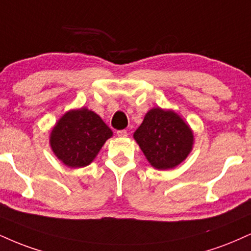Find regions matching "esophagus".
<instances>
[{"instance_id":"obj_1","label":"esophagus","mask_w":251,"mask_h":251,"mask_svg":"<svg viewBox=\"0 0 251 251\" xmlns=\"http://www.w3.org/2000/svg\"><path fill=\"white\" fill-rule=\"evenodd\" d=\"M117 135L118 137H120V138H125V137H127V131H126V129H119V131H117Z\"/></svg>"}]
</instances>
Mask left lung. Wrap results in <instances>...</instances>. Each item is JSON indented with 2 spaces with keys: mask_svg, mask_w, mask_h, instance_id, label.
<instances>
[{
  "mask_svg": "<svg viewBox=\"0 0 251 251\" xmlns=\"http://www.w3.org/2000/svg\"><path fill=\"white\" fill-rule=\"evenodd\" d=\"M134 139L153 167L174 168L187 158L193 146L189 126L173 111L152 108L134 132Z\"/></svg>",
  "mask_w": 251,
  "mask_h": 251,
  "instance_id": "1",
  "label": "left lung"
}]
</instances>
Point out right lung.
Returning <instances> with one entry per match:
<instances>
[{"mask_svg": "<svg viewBox=\"0 0 251 251\" xmlns=\"http://www.w3.org/2000/svg\"><path fill=\"white\" fill-rule=\"evenodd\" d=\"M112 131L101 118L87 108L65 113L50 134L57 158L72 168L85 167L96 158Z\"/></svg>", "mask_w": 251, "mask_h": 251, "instance_id": "obj_1", "label": "right lung"}]
</instances>
